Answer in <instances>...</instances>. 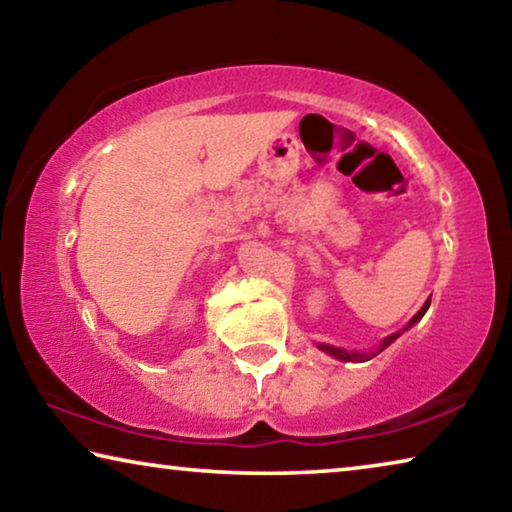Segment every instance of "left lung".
I'll return each instance as SVG.
<instances>
[{
  "label": "left lung",
  "instance_id": "left-lung-1",
  "mask_svg": "<svg viewBox=\"0 0 512 512\" xmlns=\"http://www.w3.org/2000/svg\"><path fill=\"white\" fill-rule=\"evenodd\" d=\"M429 305H431V300H427V302H424V305H422V309L418 311V314H415L411 320H409V325H406L404 329H402V332H406V329H409V327H413L415 323H418V320L424 316V314H427V309H429ZM402 332H395V334H391V336H386V339L384 341H381L379 343V348H377V352H381V350H386L388 348V345H391L395 339H397V336H400ZM318 348L320 350H323V352H327L329 354V357H336V359H341V361H368V359H372V357H375V354H366V352H348V350H343V348H334V345H325V343H320L318 345Z\"/></svg>",
  "mask_w": 512,
  "mask_h": 512
}]
</instances>
